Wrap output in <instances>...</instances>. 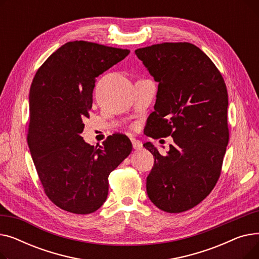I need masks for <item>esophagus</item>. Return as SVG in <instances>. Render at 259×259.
I'll return each instance as SVG.
<instances>
[{"label":"esophagus","mask_w":259,"mask_h":259,"mask_svg":"<svg viewBox=\"0 0 259 259\" xmlns=\"http://www.w3.org/2000/svg\"><path fill=\"white\" fill-rule=\"evenodd\" d=\"M132 146H133V148L135 149V150H141V149L143 148V144H142V142H140V141H138V140H132Z\"/></svg>","instance_id":"1"}]
</instances>
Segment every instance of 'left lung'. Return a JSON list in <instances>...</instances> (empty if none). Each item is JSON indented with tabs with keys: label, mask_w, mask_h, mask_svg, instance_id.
<instances>
[{
	"label": "left lung",
	"mask_w": 259,
	"mask_h": 259,
	"mask_svg": "<svg viewBox=\"0 0 259 259\" xmlns=\"http://www.w3.org/2000/svg\"><path fill=\"white\" fill-rule=\"evenodd\" d=\"M135 54L158 83L146 135L173 138L165 156L150 142L144 144L154 156L147 194L158 209L181 213L205 199L220 179L229 143L227 87L193 44H155Z\"/></svg>",
	"instance_id": "8db88e82"
}]
</instances>
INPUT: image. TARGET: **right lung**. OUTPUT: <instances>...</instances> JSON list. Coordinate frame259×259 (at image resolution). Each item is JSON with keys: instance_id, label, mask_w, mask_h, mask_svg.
Masks as SVG:
<instances>
[{"instance_id": "right-lung-1", "label": "right lung", "mask_w": 259, "mask_h": 259, "mask_svg": "<svg viewBox=\"0 0 259 259\" xmlns=\"http://www.w3.org/2000/svg\"><path fill=\"white\" fill-rule=\"evenodd\" d=\"M129 52L85 40L68 42L33 77L27 142L46 195L65 211L90 214L100 209L108 196L109 174L132 151L125 134L110 135L99 148L80 135L95 79Z\"/></svg>"}]
</instances>
